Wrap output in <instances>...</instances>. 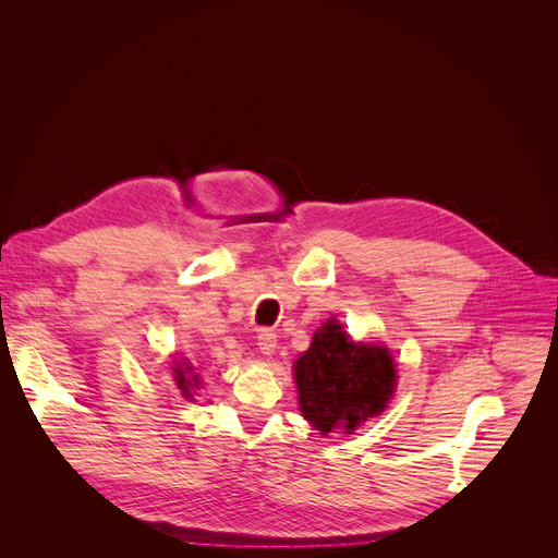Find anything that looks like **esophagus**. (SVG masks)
Returning a JSON list of instances; mask_svg holds the SVG:
<instances>
[{"label": "esophagus", "instance_id": "34e87169", "mask_svg": "<svg viewBox=\"0 0 558 558\" xmlns=\"http://www.w3.org/2000/svg\"><path fill=\"white\" fill-rule=\"evenodd\" d=\"M276 342H278V336L271 329H260L258 347H260V351L265 353V356H271V353L276 351Z\"/></svg>", "mask_w": 558, "mask_h": 558}]
</instances>
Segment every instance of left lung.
<instances>
[{
	"instance_id": "8db88e82",
	"label": "left lung",
	"mask_w": 558,
	"mask_h": 558,
	"mask_svg": "<svg viewBox=\"0 0 558 558\" xmlns=\"http://www.w3.org/2000/svg\"><path fill=\"white\" fill-rule=\"evenodd\" d=\"M300 412L318 432L351 434L378 416L396 387L389 351L353 342L336 318L327 320L312 347L293 365Z\"/></svg>"
}]
</instances>
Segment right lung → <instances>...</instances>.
Instances as JSON below:
<instances>
[{"mask_svg":"<svg viewBox=\"0 0 558 558\" xmlns=\"http://www.w3.org/2000/svg\"><path fill=\"white\" fill-rule=\"evenodd\" d=\"M191 372V367L189 365H182V363H178L175 365V383H178V387L182 389V393L186 396V398H191L193 393V387H197L199 385V380H197V376H191L189 374Z\"/></svg>","mask_w":558,"mask_h":558,"instance_id":"add662e5","label":"right lung"}]
</instances>
